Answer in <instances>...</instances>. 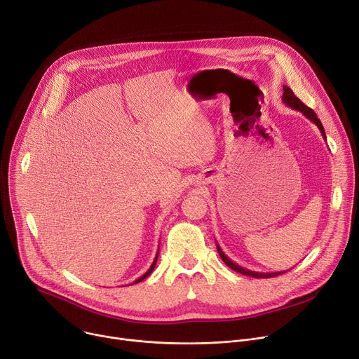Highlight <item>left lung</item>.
<instances>
[{
	"instance_id": "left-lung-1",
	"label": "left lung",
	"mask_w": 359,
	"mask_h": 359,
	"mask_svg": "<svg viewBox=\"0 0 359 359\" xmlns=\"http://www.w3.org/2000/svg\"><path fill=\"white\" fill-rule=\"evenodd\" d=\"M283 102L287 105V107H290V108H293V109H297V111H300L306 118H309L310 121L312 123H315L316 126H318V128L320 130V133H322V135L326 138V134H325V130H323V126H322V123H320V119L318 118V115L315 114V111L312 109V108H309V107H306L297 97L296 95L293 93V90L289 88V86H283ZM217 248H218V252H219V257L222 258V261L225 262V264L229 267V269H232L233 271H236V273H241V274H244V276H251V277H255V278H270V277H276V276H280V274H284L285 271H278V273H257V271H250V270H245V269H243V267H240L238 264H235L233 261H231L225 254H224V251L221 250V247L217 244Z\"/></svg>"
}]
</instances>
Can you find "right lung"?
Wrapping results in <instances>:
<instances>
[{
	"instance_id": "add662e5",
	"label": "right lung",
	"mask_w": 359,
	"mask_h": 359,
	"mask_svg": "<svg viewBox=\"0 0 359 359\" xmlns=\"http://www.w3.org/2000/svg\"><path fill=\"white\" fill-rule=\"evenodd\" d=\"M157 257H158V252H157V255H156V258H154V261H153V264H151V267L147 270V273L146 274H142L140 278H137L134 283H140V281H142V280H144L146 277H149L150 274H151V271L154 270V267H156V262H157ZM134 283H131V284H134Z\"/></svg>"
}]
</instances>
